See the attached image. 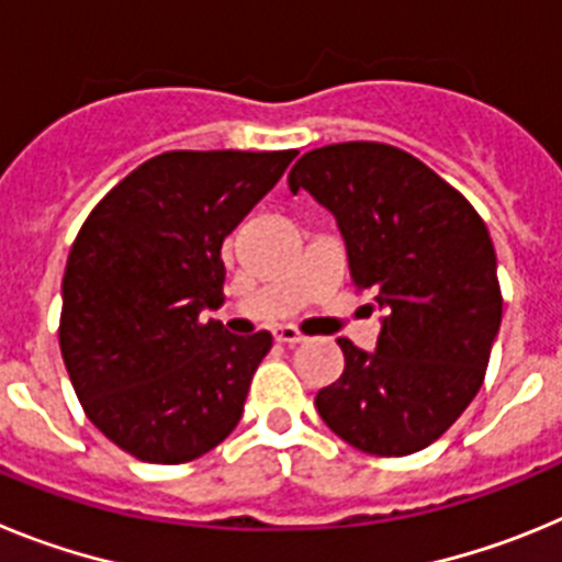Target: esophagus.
<instances>
[{
    "instance_id": "esophagus-1",
    "label": "esophagus",
    "mask_w": 562,
    "mask_h": 562,
    "mask_svg": "<svg viewBox=\"0 0 562 562\" xmlns=\"http://www.w3.org/2000/svg\"><path fill=\"white\" fill-rule=\"evenodd\" d=\"M272 337H276V342H286V346H297V342L306 340V337L297 329H292V326H276V329H272Z\"/></svg>"
}]
</instances>
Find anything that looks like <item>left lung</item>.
Segmentation results:
<instances>
[{
	"label": "left lung",
	"instance_id": "left-lung-1",
	"mask_svg": "<svg viewBox=\"0 0 562 562\" xmlns=\"http://www.w3.org/2000/svg\"><path fill=\"white\" fill-rule=\"evenodd\" d=\"M286 182L335 216L351 281L382 312L374 351L337 340L346 369L317 391V414L362 453L428 448L479 394L501 329L486 225L439 173L385 143L306 151Z\"/></svg>",
	"mask_w": 562,
	"mask_h": 562
}]
</instances>
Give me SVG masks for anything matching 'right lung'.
<instances>
[{"label": "right lung", "instance_id": "obj_1", "mask_svg": "<svg viewBox=\"0 0 562 562\" xmlns=\"http://www.w3.org/2000/svg\"><path fill=\"white\" fill-rule=\"evenodd\" d=\"M297 151H166L89 213L61 284V355L83 411L151 464L200 459L231 436L270 331L238 337L222 241Z\"/></svg>", "mask_w": 562, "mask_h": 562}]
</instances>
